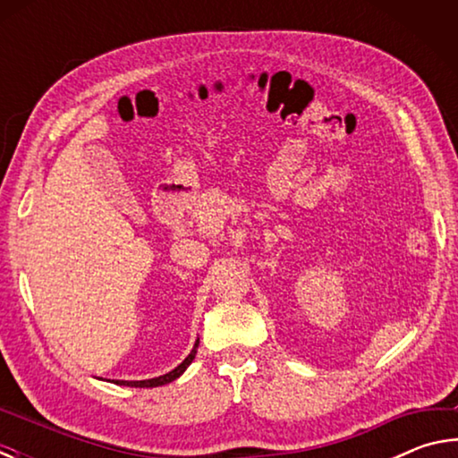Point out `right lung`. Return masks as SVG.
Returning a JSON list of instances; mask_svg holds the SVG:
<instances>
[{"label":"right lung","mask_w":458,"mask_h":458,"mask_svg":"<svg viewBox=\"0 0 458 458\" xmlns=\"http://www.w3.org/2000/svg\"><path fill=\"white\" fill-rule=\"evenodd\" d=\"M198 344H199V339L196 341V345H193V350L190 352L188 358H185L175 369L167 371V374H164V376L151 377V379H113V384H117V386H129V387H157V386H165V384H169V382H174V379L180 377V376L183 374V371L188 369V366L193 361V358H196ZM108 382H111V379H108Z\"/></svg>","instance_id":"obj_1"}]
</instances>
